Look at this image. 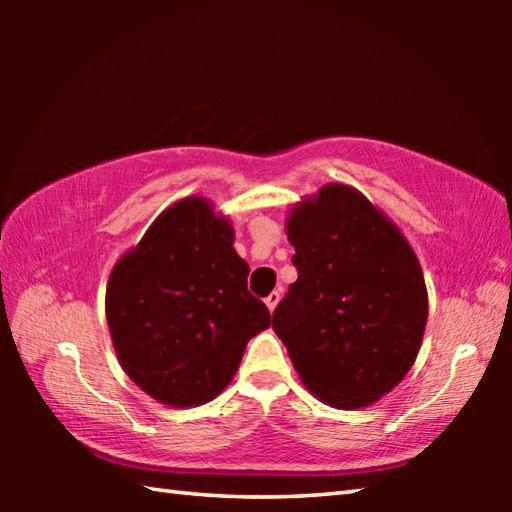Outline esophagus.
Listing matches in <instances>:
<instances>
[{
  "label": "esophagus",
  "mask_w": 512,
  "mask_h": 512,
  "mask_svg": "<svg viewBox=\"0 0 512 512\" xmlns=\"http://www.w3.org/2000/svg\"><path fill=\"white\" fill-rule=\"evenodd\" d=\"M264 302H266V307H268V311H275V307H277V302H280V291H273V293H268V298H266Z\"/></svg>",
  "instance_id": "obj_1"
}]
</instances>
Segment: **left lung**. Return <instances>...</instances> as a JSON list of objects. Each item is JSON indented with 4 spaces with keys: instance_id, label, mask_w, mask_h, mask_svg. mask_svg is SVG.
<instances>
[{
    "instance_id": "obj_1",
    "label": "left lung",
    "mask_w": 512,
    "mask_h": 512,
    "mask_svg": "<svg viewBox=\"0 0 512 512\" xmlns=\"http://www.w3.org/2000/svg\"><path fill=\"white\" fill-rule=\"evenodd\" d=\"M298 280L273 311L300 381L334 409L391 393L418 357L429 316L418 255L359 189L329 183L287 216Z\"/></svg>"
}]
</instances>
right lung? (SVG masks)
Segmentation results:
<instances>
[{
  "instance_id": "obj_1",
  "label": "right lung",
  "mask_w": 512,
  "mask_h": 512,
  "mask_svg": "<svg viewBox=\"0 0 512 512\" xmlns=\"http://www.w3.org/2000/svg\"><path fill=\"white\" fill-rule=\"evenodd\" d=\"M232 244L228 216L203 196H187L112 268V345L126 375L160 404L189 409L214 400L235 377L246 343L271 327Z\"/></svg>"
}]
</instances>
